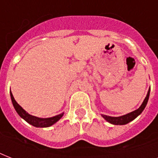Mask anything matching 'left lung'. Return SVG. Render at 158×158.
Returning <instances> with one entry per match:
<instances>
[{
	"label": "left lung",
	"instance_id": "8db88e82",
	"mask_svg": "<svg viewBox=\"0 0 158 158\" xmlns=\"http://www.w3.org/2000/svg\"><path fill=\"white\" fill-rule=\"evenodd\" d=\"M149 94H150V89L148 92V94L146 98H145L144 101L142 103V105L140 106V107L137 110H134L132 112L129 113V114H126L125 115H122V116H119V117H112V116H108V115H102V117L105 119L106 121H108L110 124H113V125H125V124H128L130 121H132L133 120H135V118L137 117L138 115H140L142 111L144 110L145 106L147 105L148 101V98H149Z\"/></svg>",
	"mask_w": 158,
	"mask_h": 158
}]
</instances>
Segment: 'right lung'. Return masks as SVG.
<instances>
[{
	"mask_svg": "<svg viewBox=\"0 0 158 158\" xmlns=\"http://www.w3.org/2000/svg\"><path fill=\"white\" fill-rule=\"evenodd\" d=\"M10 98L11 101H12V103H13L14 107L15 109V110L17 111V113L19 114V115L22 117L24 120H26L28 124L35 126V127H49L51 125H52L53 124L58 121V120L62 117V115L64 113H61L60 115H57L56 116H53V117L51 118H46V119H43V118H38L36 117V116H33V115H29L28 113H27L25 110H23V108L21 107L19 105L16 101L15 100L13 97V94L10 92Z\"/></svg>",
	"mask_w": 158,
	"mask_h": 158,
	"instance_id": "1",
	"label": "right lung"
}]
</instances>
